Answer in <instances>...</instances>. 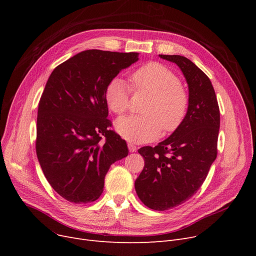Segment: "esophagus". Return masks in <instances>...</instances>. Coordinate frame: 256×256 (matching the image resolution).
Wrapping results in <instances>:
<instances>
[{
  "label": "esophagus",
  "instance_id": "obj_1",
  "mask_svg": "<svg viewBox=\"0 0 256 256\" xmlns=\"http://www.w3.org/2000/svg\"><path fill=\"white\" fill-rule=\"evenodd\" d=\"M128 150H130V152H137V146H136V145H134L132 143H128Z\"/></svg>",
  "mask_w": 256,
  "mask_h": 256
}]
</instances>
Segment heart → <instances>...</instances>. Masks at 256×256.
<instances>
[{
    "instance_id": "b5f03b06",
    "label": "heart",
    "mask_w": 256,
    "mask_h": 256,
    "mask_svg": "<svg viewBox=\"0 0 256 256\" xmlns=\"http://www.w3.org/2000/svg\"><path fill=\"white\" fill-rule=\"evenodd\" d=\"M137 89L152 94L144 108L143 116L130 115L117 119L116 130L124 139L145 143L158 138L162 130H176L189 110V93L180 85L178 76L162 63L148 62L132 74ZM130 88L126 80L115 76L104 90V100L115 114L124 113L130 104Z\"/></svg>"
}]
</instances>
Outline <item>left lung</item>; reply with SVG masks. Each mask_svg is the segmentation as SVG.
Listing matches in <instances>:
<instances>
[{
    "label": "left lung",
    "mask_w": 256,
    "mask_h": 256,
    "mask_svg": "<svg viewBox=\"0 0 256 256\" xmlns=\"http://www.w3.org/2000/svg\"><path fill=\"white\" fill-rule=\"evenodd\" d=\"M160 57L182 72L189 87V110L170 137L138 150L145 165L135 189L146 206L167 210L189 200L206 180L217 158L220 110L210 80L191 60L180 55Z\"/></svg>",
    "instance_id": "left-lung-1"
}]
</instances>
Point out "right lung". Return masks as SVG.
Segmentation results:
<instances>
[{
  "label": "right lung",
  "mask_w": 256,
  "mask_h": 256,
  "mask_svg": "<svg viewBox=\"0 0 256 256\" xmlns=\"http://www.w3.org/2000/svg\"><path fill=\"white\" fill-rule=\"evenodd\" d=\"M138 56L84 50L48 80L38 106L36 154L52 189L72 204L98 199L110 166L128 154L126 142L109 128L104 90Z\"/></svg>",
  "instance_id": "obj_1"
}]
</instances>
